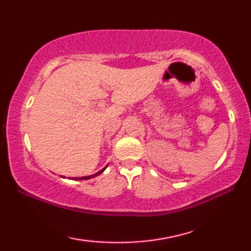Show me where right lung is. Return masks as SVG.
Wrapping results in <instances>:
<instances>
[{"mask_svg":"<svg viewBox=\"0 0 251 251\" xmlns=\"http://www.w3.org/2000/svg\"><path fill=\"white\" fill-rule=\"evenodd\" d=\"M108 167V165H106V166L104 167V168H102L100 170V172H98V173H96V174H94V175H90V176H86V177H79V178H72L73 180H88V179H90V178H94V177H97L98 175H100L101 173H103L104 172V169ZM65 178V177H63ZM71 179V178H70Z\"/></svg>","mask_w":251,"mask_h":251,"instance_id":"right-lung-1","label":"right lung"}]
</instances>
